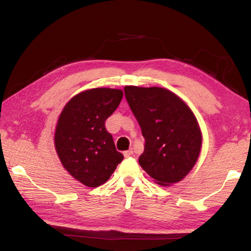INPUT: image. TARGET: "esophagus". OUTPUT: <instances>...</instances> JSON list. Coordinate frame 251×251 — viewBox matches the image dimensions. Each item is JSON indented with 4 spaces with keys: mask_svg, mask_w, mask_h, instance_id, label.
<instances>
[{
    "mask_svg": "<svg viewBox=\"0 0 251 251\" xmlns=\"http://www.w3.org/2000/svg\"><path fill=\"white\" fill-rule=\"evenodd\" d=\"M133 150H128V151H124V156L125 157H130L131 155H133Z\"/></svg>",
    "mask_w": 251,
    "mask_h": 251,
    "instance_id": "1",
    "label": "esophagus"
}]
</instances>
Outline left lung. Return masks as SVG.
<instances>
[{
  "instance_id": "8db88e82",
  "label": "left lung",
  "mask_w": 251,
  "mask_h": 251,
  "mask_svg": "<svg viewBox=\"0 0 251 251\" xmlns=\"http://www.w3.org/2000/svg\"><path fill=\"white\" fill-rule=\"evenodd\" d=\"M124 91L145 138L139 165L157 184L180 181L201 152L196 117L184 100L166 88L125 86Z\"/></svg>"
}]
</instances>
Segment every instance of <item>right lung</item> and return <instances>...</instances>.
I'll use <instances>...</instances> for the list:
<instances>
[{"mask_svg": "<svg viewBox=\"0 0 251 251\" xmlns=\"http://www.w3.org/2000/svg\"><path fill=\"white\" fill-rule=\"evenodd\" d=\"M122 99L121 90L93 88L74 96L58 117L55 150L66 171L85 186L103 185L124 158L105 128Z\"/></svg>", "mask_w": 251, "mask_h": 251, "instance_id": "1", "label": "right lung"}]
</instances>
